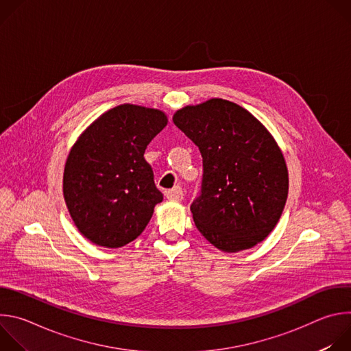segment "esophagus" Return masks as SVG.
Returning <instances> with one entry per match:
<instances>
[{"instance_id": "esophagus-1", "label": "esophagus", "mask_w": 351, "mask_h": 351, "mask_svg": "<svg viewBox=\"0 0 351 351\" xmlns=\"http://www.w3.org/2000/svg\"><path fill=\"white\" fill-rule=\"evenodd\" d=\"M183 195H184V194H183V190H182L180 186H175L173 189L165 191V197H167L168 199H176V202H182Z\"/></svg>"}]
</instances>
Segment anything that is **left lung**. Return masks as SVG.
Here are the masks:
<instances>
[{
  "label": "left lung",
  "instance_id": "left-lung-1",
  "mask_svg": "<svg viewBox=\"0 0 351 351\" xmlns=\"http://www.w3.org/2000/svg\"><path fill=\"white\" fill-rule=\"evenodd\" d=\"M173 123L203 157L202 189L190 206L199 233L226 253L263 241L289 191L286 162L269 132L222 98L179 110Z\"/></svg>",
  "mask_w": 351,
  "mask_h": 351
}]
</instances>
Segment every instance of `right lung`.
<instances>
[{
	"label": "right lung",
	"instance_id": "add662e5",
	"mask_svg": "<svg viewBox=\"0 0 351 351\" xmlns=\"http://www.w3.org/2000/svg\"><path fill=\"white\" fill-rule=\"evenodd\" d=\"M167 123L158 110L123 104L94 121L72 147L64 172L65 203L94 244L130 243L162 202L144 152Z\"/></svg>",
	"mask_w": 351,
	"mask_h": 351
}]
</instances>
